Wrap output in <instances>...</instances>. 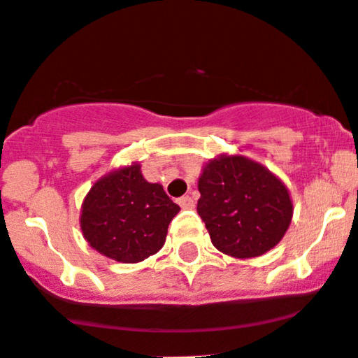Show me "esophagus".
Here are the masks:
<instances>
[{
	"label": "esophagus",
	"instance_id": "34e87169",
	"mask_svg": "<svg viewBox=\"0 0 358 358\" xmlns=\"http://www.w3.org/2000/svg\"><path fill=\"white\" fill-rule=\"evenodd\" d=\"M178 203H180V207H182V209H194V207H195L194 199L188 197V195H185V197H182V199H178Z\"/></svg>",
	"mask_w": 358,
	"mask_h": 358
}]
</instances>
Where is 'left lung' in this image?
Wrapping results in <instances>:
<instances>
[{"label": "left lung", "mask_w": 358, "mask_h": 358, "mask_svg": "<svg viewBox=\"0 0 358 358\" xmlns=\"http://www.w3.org/2000/svg\"><path fill=\"white\" fill-rule=\"evenodd\" d=\"M197 212L212 245L239 260L265 255L280 243L292 221L285 183L243 155H219L199 176Z\"/></svg>", "instance_id": "left-lung-1"}]
</instances>
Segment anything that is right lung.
Masks as SVG:
<instances>
[{
  "label": "right lung",
  "instance_id": "1",
  "mask_svg": "<svg viewBox=\"0 0 358 358\" xmlns=\"http://www.w3.org/2000/svg\"><path fill=\"white\" fill-rule=\"evenodd\" d=\"M180 207L163 185L149 183L141 164L105 173L81 203L80 226L88 245L120 263H137L158 253L166 241L168 224Z\"/></svg>",
  "mask_w": 358,
  "mask_h": 358
}]
</instances>
